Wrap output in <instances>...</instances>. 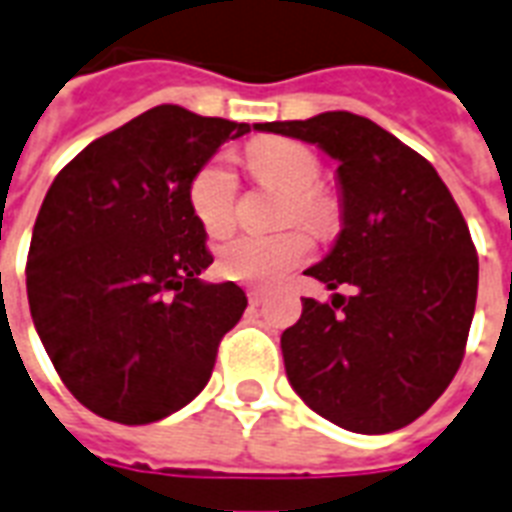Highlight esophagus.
<instances>
[{
	"label": "esophagus",
	"mask_w": 512,
	"mask_h": 512,
	"mask_svg": "<svg viewBox=\"0 0 512 512\" xmlns=\"http://www.w3.org/2000/svg\"><path fill=\"white\" fill-rule=\"evenodd\" d=\"M248 302H251L253 307H259L267 302V294L264 291H259V288H253V291H248Z\"/></svg>",
	"instance_id": "obj_1"
}]
</instances>
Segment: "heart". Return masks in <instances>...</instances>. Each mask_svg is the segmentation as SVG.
<instances>
[{
  "mask_svg": "<svg viewBox=\"0 0 512 512\" xmlns=\"http://www.w3.org/2000/svg\"><path fill=\"white\" fill-rule=\"evenodd\" d=\"M245 161L251 175L261 186L278 188L288 194L286 224L310 226L324 232L332 218L326 202L315 186L321 180V164L315 153L294 140H256L248 145ZM188 202L210 234H224L232 229L237 213V178L224 159H210L199 169L188 186ZM310 256V240L302 232H283L272 237L261 234H237L226 240L218 251L221 275L245 286H275L288 272Z\"/></svg>",
  "mask_w": 512,
  "mask_h": 512,
  "instance_id": "obj_1",
  "label": "heart"
}]
</instances>
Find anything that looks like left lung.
Listing matches in <instances>:
<instances>
[{
  "label": "left lung",
  "mask_w": 512,
  "mask_h": 512,
  "mask_svg": "<svg viewBox=\"0 0 512 512\" xmlns=\"http://www.w3.org/2000/svg\"><path fill=\"white\" fill-rule=\"evenodd\" d=\"M259 132L332 156L343 205L334 248L305 275L353 286V297L302 299L280 337L291 386L348 432L413 424L459 370L478 299V253L459 205L424 156L370 118L334 110Z\"/></svg>",
  "instance_id": "left-lung-1"
}]
</instances>
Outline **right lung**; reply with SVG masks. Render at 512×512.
I'll return each instance as SVG.
<instances>
[{"label": "right lung", "instance_id": "add662e5", "mask_svg": "<svg viewBox=\"0 0 512 512\" xmlns=\"http://www.w3.org/2000/svg\"><path fill=\"white\" fill-rule=\"evenodd\" d=\"M248 132L159 105L86 145L42 199L29 310L64 386L96 416L153 424L213 375L248 299L234 283L199 280L213 256L188 186L226 140Z\"/></svg>", "mask_w": 512, "mask_h": 512}]
</instances>
